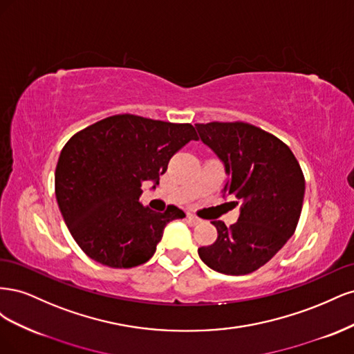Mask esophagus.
I'll use <instances>...</instances> for the list:
<instances>
[{
    "label": "esophagus",
    "instance_id": "esophagus-1",
    "mask_svg": "<svg viewBox=\"0 0 354 354\" xmlns=\"http://www.w3.org/2000/svg\"><path fill=\"white\" fill-rule=\"evenodd\" d=\"M187 223L190 224V226H196V224L201 223V218H198L195 216H187Z\"/></svg>",
    "mask_w": 354,
    "mask_h": 354
}]
</instances>
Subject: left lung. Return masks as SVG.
<instances>
[{
	"label": "left lung",
	"mask_w": 354,
	"mask_h": 354,
	"mask_svg": "<svg viewBox=\"0 0 354 354\" xmlns=\"http://www.w3.org/2000/svg\"><path fill=\"white\" fill-rule=\"evenodd\" d=\"M201 140L224 162V194L241 203L239 218L211 221L218 236L198 250L212 270L239 276L260 269L292 236L301 216L306 180L282 140L243 121L195 124Z\"/></svg>",
	"instance_id": "left-lung-1"
}]
</instances>
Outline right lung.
Returning <instances> with one entry per match:
<instances>
[{
  "label": "right lung",
  "mask_w": 354,
  "mask_h": 354,
  "mask_svg": "<svg viewBox=\"0 0 354 354\" xmlns=\"http://www.w3.org/2000/svg\"><path fill=\"white\" fill-rule=\"evenodd\" d=\"M190 140H198L192 124L131 113L108 116L69 138L57 160L55 190L72 238L91 260L130 269L152 259L164 227L185 212L145 208L142 185H159L169 159Z\"/></svg>",
  "instance_id": "obj_1"
}]
</instances>
